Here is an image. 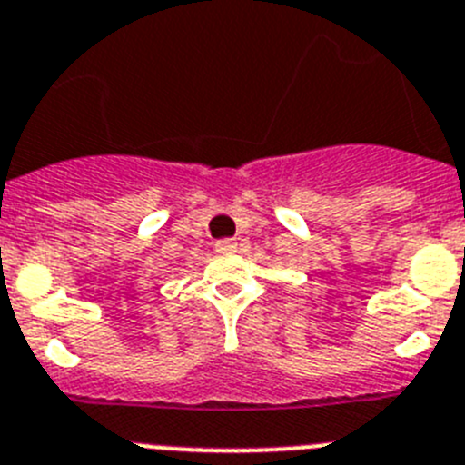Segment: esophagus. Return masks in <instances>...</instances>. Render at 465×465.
<instances>
[{
    "mask_svg": "<svg viewBox=\"0 0 465 465\" xmlns=\"http://www.w3.org/2000/svg\"><path fill=\"white\" fill-rule=\"evenodd\" d=\"M236 247H238V242L232 241V238H224V241L215 242V250H218V252H223V254L236 252Z\"/></svg>",
    "mask_w": 465,
    "mask_h": 465,
    "instance_id": "esophagus-1",
    "label": "esophagus"
}]
</instances>
